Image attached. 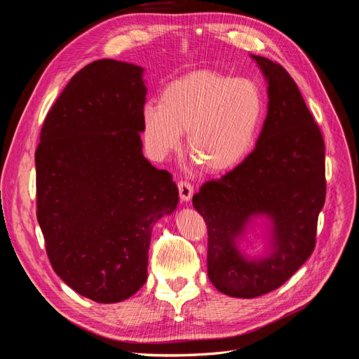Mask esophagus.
<instances>
[{"label":"esophagus","instance_id":"obj_1","mask_svg":"<svg viewBox=\"0 0 359 359\" xmlns=\"http://www.w3.org/2000/svg\"><path fill=\"white\" fill-rule=\"evenodd\" d=\"M178 190H180V198L182 202H189L193 196V186L189 181H180L178 182Z\"/></svg>","mask_w":359,"mask_h":359}]
</instances>
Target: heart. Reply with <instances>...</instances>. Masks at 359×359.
I'll return each mask as SVG.
<instances>
[{"instance_id":"b5f03b06","label":"heart","mask_w":359,"mask_h":359,"mask_svg":"<svg viewBox=\"0 0 359 359\" xmlns=\"http://www.w3.org/2000/svg\"><path fill=\"white\" fill-rule=\"evenodd\" d=\"M264 95L247 78L201 70L170 82L160 103H147L144 137L156 158H165L181 145L206 172H226L252 149L264 116Z\"/></svg>"}]
</instances>
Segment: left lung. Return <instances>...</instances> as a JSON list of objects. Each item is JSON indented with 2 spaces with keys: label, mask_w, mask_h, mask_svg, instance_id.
Instances as JSON below:
<instances>
[{
  "label": "left lung",
  "mask_w": 359,
  "mask_h": 359,
  "mask_svg": "<svg viewBox=\"0 0 359 359\" xmlns=\"http://www.w3.org/2000/svg\"><path fill=\"white\" fill-rule=\"evenodd\" d=\"M252 58L268 83V112L256 148L193 196L208 227V277L233 298L265 295L297 273L314 250L327 194L323 137L295 81L280 64ZM257 218L269 222V253L259 258L239 248Z\"/></svg>",
  "instance_id": "8db88e82"
}]
</instances>
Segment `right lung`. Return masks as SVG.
I'll return each mask as SVG.
<instances>
[{
	"instance_id": "add662e5",
	"label": "right lung",
	"mask_w": 359,
	"mask_h": 359,
	"mask_svg": "<svg viewBox=\"0 0 359 359\" xmlns=\"http://www.w3.org/2000/svg\"><path fill=\"white\" fill-rule=\"evenodd\" d=\"M144 69L99 60L48 112L36 151L37 220L53 271L79 295L112 304L144 286L151 231L178 187L142 154Z\"/></svg>"
}]
</instances>
